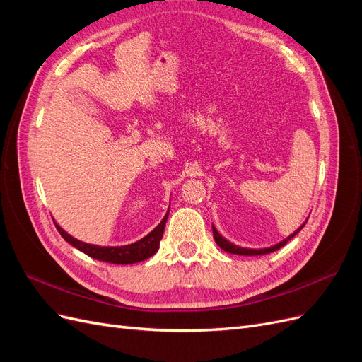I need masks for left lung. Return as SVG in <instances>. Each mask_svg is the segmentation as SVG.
Here are the masks:
<instances>
[{
	"instance_id": "obj_1",
	"label": "left lung",
	"mask_w": 362,
	"mask_h": 362,
	"mask_svg": "<svg viewBox=\"0 0 362 362\" xmlns=\"http://www.w3.org/2000/svg\"><path fill=\"white\" fill-rule=\"evenodd\" d=\"M305 226V223L298 229V231H294L291 235H288L286 240H282V242H279L278 245L275 246H270V247H264V249H247V247H240L231 242H228L226 238H223L221 234L217 233V229L213 226V235H214V240L217 246H221L225 252H229V254H235V255H266V254H270V252H275L278 249H281L282 246H286L288 240H291L296 234H298L300 229Z\"/></svg>"
}]
</instances>
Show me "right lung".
<instances>
[{
  "label": "right lung",
  "mask_w": 362,
  "mask_h": 362,
  "mask_svg": "<svg viewBox=\"0 0 362 362\" xmlns=\"http://www.w3.org/2000/svg\"><path fill=\"white\" fill-rule=\"evenodd\" d=\"M168 216H169V211L166 213V216L163 217V221L158 223V226L154 229V231H151L146 237L139 240V242H136L133 245L113 246V247L83 243V242H80V240H76L72 235H69L66 231H63V229L56 222H54V225H56L60 235L66 240L69 245L84 252L86 255H89V257H92L95 259H100V261L112 262V264H134V262L144 261V259L152 257L158 250L160 240L164 233V226H166Z\"/></svg>",
  "instance_id": "right-lung-1"
}]
</instances>
